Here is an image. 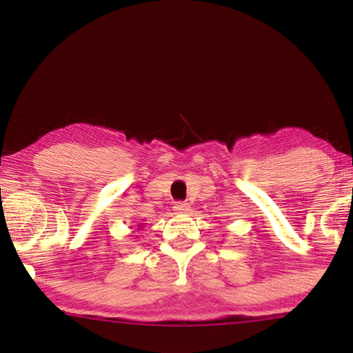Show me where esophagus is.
<instances>
[{
  "instance_id": "esophagus-1",
  "label": "esophagus",
  "mask_w": 353,
  "mask_h": 353,
  "mask_svg": "<svg viewBox=\"0 0 353 353\" xmlns=\"http://www.w3.org/2000/svg\"><path fill=\"white\" fill-rule=\"evenodd\" d=\"M174 212L176 213H187V212H190V205L187 204V202H176Z\"/></svg>"
}]
</instances>
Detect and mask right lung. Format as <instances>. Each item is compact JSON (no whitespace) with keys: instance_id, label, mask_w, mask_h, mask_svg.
Here are the masks:
<instances>
[{"instance_id":"1","label":"right lung","mask_w":353,"mask_h":353,"mask_svg":"<svg viewBox=\"0 0 353 353\" xmlns=\"http://www.w3.org/2000/svg\"><path fill=\"white\" fill-rule=\"evenodd\" d=\"M140 229H141V227H139V230H140ZM134 232H135V230H134Z\"/></svg>"}]
</instances>
